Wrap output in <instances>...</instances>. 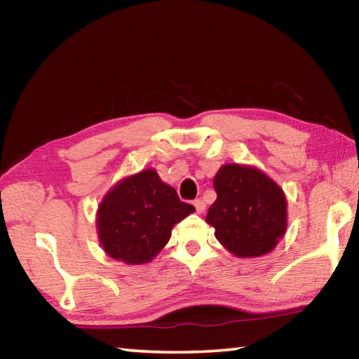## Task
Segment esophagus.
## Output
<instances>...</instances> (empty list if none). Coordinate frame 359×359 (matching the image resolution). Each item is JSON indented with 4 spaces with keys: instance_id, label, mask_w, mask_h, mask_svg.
<instances>
[{
    "instance_id": "1",
    "label": "esophagus",
    "mask_w": 359,
    "mask_h": 359,
    "mask_svg": "<svg viewBox=\"0 0 359 359\" xmlns=\"http://www.w3.org/2000/svg\"><path fill=\"white\" fill-rule=\"evenodd\" d=\"M193 205H194V209H196L198 214H203L204 209H205V204H204L203 199H194Z\"/></svg>"
}]
</instances>
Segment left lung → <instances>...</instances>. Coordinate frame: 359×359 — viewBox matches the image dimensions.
Segmentation results:
<instances>
[{
	"label": "left lung",
	"instance_id": "8db88e82",
	"mask_svg": "<svg viewBox=\"0 0 359 359\" xmlns=\"http://www.w3.org/2000/svg\"><path fill=\"white\" fill-rule=\"evenodd\" d=\"M215 203L205 222L215 238L238 258L274 250L287 233V198L269 175L255 166L228 163L214 177Z\"/></svg>",
	"mask_w": 359,
	"mask_h": 359
}]
</instances>
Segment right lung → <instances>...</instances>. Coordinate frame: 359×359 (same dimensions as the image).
I'll list each match as a JSON object with an SVG mask.
<instances>
[{
	"mask_svg": "<svg viewBox=\"0 0 359 359\" xmlns=\"http://www.w3.org/2000/svg\"><path fill=\"white\" fill-rule=\"evenodd\" d=\"M194 212L154 168L128 175L106 193L96 212L98 239L109 257L126 264L150 263L171 239L175 223Z\"/></svg>",
	"mask_w": 359,
	"mask_h": 359,
	"instance_id": "obj_1",
	"label": "right lung"
}]
</instances>
